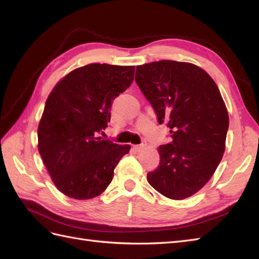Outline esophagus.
<instances>
[{"label":"esophagus","instance_id":"1","mask_svg":"<svg viewBox=\"0 0 259 259\" xmlns=\"http://www.w3.org/2000/svg\"><path fill=\"white\" fill-rule=\"evenodd\" d=\"M147 146V142L146 141H142L140 145H136V146H134V148H135V150L136 151H140L141 149H144V148Z\"/></svg>","mask_w":259,"mask_h":259}]
</instances>
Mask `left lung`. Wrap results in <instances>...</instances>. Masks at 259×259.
<instances>
[{
  "mask_svg": "<svg viewBox=\"0 0 259 259\" xmlns=\"http://www.w3.org/2000/svg\"><path fill=\"white\" fill-rule=\"evenodd\" d=\"M136 82L172 138L159 147L160 162L148 183L170 199L188 198L208 183L225 152L229 118L221 91L201 68L171 60L138 65Z\"/></svg>",
  "mask_w": 259,
  "mask_h": 259,
  "instance_id": "1",
  "label": "left lung"
}]
</instances>
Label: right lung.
I'll return each mask as SVG.
<instances>
[{
    "label": "right lung",
    "mask_w": 259,
    "mask_h": 259,
    "mask_svg": "<svg viewBox=\"0 0 259 259\" xmlns=\"http://www.w3.org/2000/svg\"><path fill=\"white\" fill-rule=\"evenodd\" d=\"M135 67L91 63L71 71L49 95L37 128L38 152L57 188L91 199L106 190L130 150L101 139L110 108L134 81Z\"/></svg>",
    "instance_id": "1"
}]
</instances>
